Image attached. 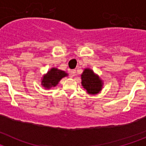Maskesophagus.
Masks as SVG:
<instances>
[{
    "label": "esophagus",
    "mask_w": 146,
    "mask_h": 146,
    "mask_svg": "<svg viewBox=\"0 0 146 146\" xmlns=\"http://www.w3.org/2000/svg\"><path fill=\"white\" fill-rule=\"evenodd\" d=\"M69 72H70V74L72 75V77H74V76L77 75V72H76L75 69H72Z\"/></svg>",
    "instance_id": "obj_1"
}]
</instances>
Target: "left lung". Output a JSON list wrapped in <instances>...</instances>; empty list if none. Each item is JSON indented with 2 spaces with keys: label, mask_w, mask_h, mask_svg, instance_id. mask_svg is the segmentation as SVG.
I'll return each mask as SVG.
<instances>
[{
  "label": "left lung",
  "mask_w": 146,
  "mask_h": 146,
  "mask_svg": "<svg viewBox=\"0 0 146 146\" xmlns=\"http://www.w3.org/2000/svg\"><path fill=\"white\" fill-rule=\"evenodd\" d=\"M81 84L86 92L91 95H96L102 91L103 88L102 80L92 69L86 68L81 74Z\"/></svg>",
  "instance_id": "1"
}]
</instances>
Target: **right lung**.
<instances>
[{"label":"right lung","mask_w":146,"mask_h":146,"mask_svg":"<svg viewBox=\"0 0 146 146\" xmlns=\"http://www.w3.org/2000/svg\"><path fill=\"white\" fill-rule=\"evenodd\" d=\"M69 75L64 71L58 69V68H51L46 74L42 76L41 79V85L45 89H50L55 87L58 84L60 80Z\"/></svg>","instance_id":"add662e5"}]
</instances>
